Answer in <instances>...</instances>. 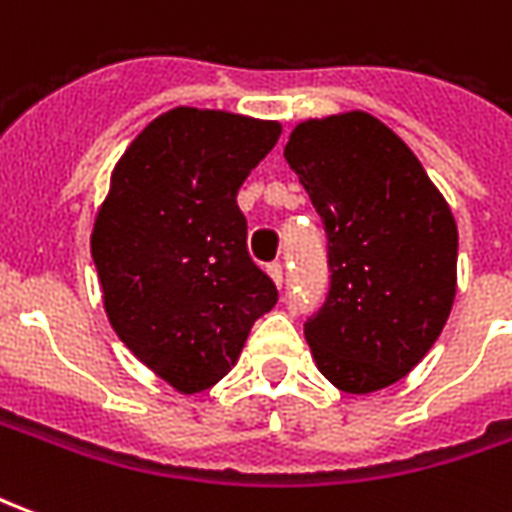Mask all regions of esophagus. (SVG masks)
Masks as SVG:
<instances>
[{
	"instance_id": "obj_1",
	"label": "esophagus",
	"mask_w": 512,
	"mask_h": 512,
	"mask_svg": "<svg viewBox=\"0 0 512 512\" xmlns=\"http://www.w3.org/2000/svg\"><path fill=\"white\" fill-rule=\"evenodd\" d=\"M266 271H268V277L274 279L277 285H282V279H285V268H282V263H271Z\"/></svg>"
}]
</instances>
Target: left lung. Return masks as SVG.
Here are the masks:
<instances>
[{"label":"left lung","instance_id":"obj_1","mask_svg":"<svg viewBox=\"0 0 512 512\" xmlns=\"http://www.w3.org/2000/svg\"><path fill=\"white\" fill-rule=\"evenodd\" d=\"M285 158L329 238V296L304 323L315 365L343 392H378L419 365L450 318L455 216L411 147L359 109L299 123Z\"/></svg>","mask_w":512,"mask_h":512}]
</instances>
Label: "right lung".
Masks as SVG:
<instances>
[{"label": "right lung", "mask_w": 512, "mask_h": 512, "mask_svg": "<svg viewBox=\"0 0 512 512\" xmlns=\"http://www.w3.org/2000/svg\"><path fill=\"white\" fill-rule=\"evenodd\" d=\"M279 134L277 120L169 109L126 147L95 213L90 249L109 323L180 395L222 381L277 304L246 252L235 197Z\"/></svg>", "instance_id": "1"}]
</instances>
